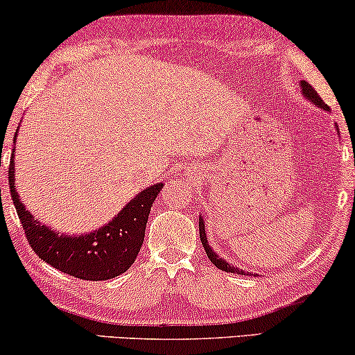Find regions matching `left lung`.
<instances>
[{
    "mask_svg": "<svg viewBox=\"0 0 355 355\" xmlns=\"http://www.w3.org/2000/svg\"><path fill=\"white\" fill-rule=\"evenodd\" d=\"M300 89H302V94H304V96L305 98H307L309 101H312L313 105H317V106H320V108H323V110H327V111H329V108L327 105H324V101L322 100V96H320L318 94H317V90L313 89L312 85L309 84V82H305V80H300ZM198 231H200V241H202V245H203V249H205V252H207V255H208V259H210V261L213 265L216 266V268H220V270H223V271H226V273H237V275H250L249 271H245L244 270H239V268H236V266H232V265H230L227 263V261H225L223 259H220V257L216 255V252L211 249L210 247V244H208V241H207V234H205V225H203V218L200 216V220H198ZM255 276V275H254Z\"/></svg>",
    "mask_w": 355,
    "mask_h": 355,
    "instance_id": "8db88e82",
    "label": "left lung"
}]
</instances>
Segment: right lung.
I'll return each mask as SVG.
<instances>
[{
	"mask_svg": "<svg viewBox=\"0 0 355 355\" xmlns=\"http://www.w3.org/2000/svg\"><path fill=\"white\" fill-rule=\"evenodd\" d=\"M14 150L9 163V189L32 250L62 273L87 281H106L124 273L144 244L150 208L163 182L139 192L108 225L80 236L55 232L26 210L14 184Z\"/></svg>",
	"mask_w": 355,
	"mask_h": 355,
	"instance_id": "right-lung-1",
	"label": "right lung"
}]
</instances>
